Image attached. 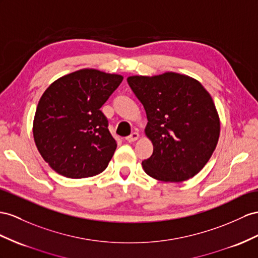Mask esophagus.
Segmentation results:
<instances>
[{
  "mask_svg": "<svg viewBox=\"0 0 258 258\" xmlns=\"http://www.w3.org/2000/svg\"><path fill=\"white\" fill-rule=\"evenodd\" d=\"M138 138H140V134L136 133V132H134V133H132L130 136L126 137V141H127L128 143H133V142L137 141Z\"/></svg>",
  "mask_w": 258,
  "mask_h": 258,
  "instance_id": "esophagus-1",
  "label": "esophagus"
}]
</instances>
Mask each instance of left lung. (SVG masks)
<instances>
[{"label": "left lung", "mask_w": 258, "mask_h": 258, "mask_svg": "<svg viewBox=\"0 0 258 258\" xmlns=\"http://www.w3.org/2000/svg\"><path fill=\"white\" fill-rule=\"evenodd\" d=\"M127 83L146 111L145 134L153 155L142 162L149 176L183 182L208 162L220 135V118L209 92L196 79L174 72L130 76Z\"/></svg>", "instance_id": "obj_1"}]
</instances>
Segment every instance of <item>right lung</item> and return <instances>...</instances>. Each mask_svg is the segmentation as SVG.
<instances>
[{
    "label": "right lung",
    "mask_w": 258,
    "mask_h": 258,
    "mask_svg": "<svg viewBox=\"0 0 258 258\" xmlns=\"http://www.w3.org/2000/svg\"><path fill=\"white\" fill-rule=\"evenodd\" d=\"M123 76L94 69L64 75L45 89L34 118V140L44 161L70 179L105 170L116 149L100 108Z\"/></svg>",
    "instance_id": "obj_1"
}]
</instances>
